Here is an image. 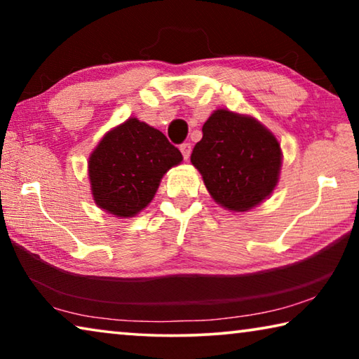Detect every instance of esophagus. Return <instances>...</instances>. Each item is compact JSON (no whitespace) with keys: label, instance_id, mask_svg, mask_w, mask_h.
I'll return each mask as SVG.
<instances>
[{"label":"esophagus","instance_id":"34e87169","mask_svg":"<svg viewBox=\"0 0 359 359\" xmlns=\"http://www.w3.org/2000/svg\"><path fill=\"white\" fill-rule=\"evenodd\" d=\"M180 151H182V155H184L185 160H188V158H190V154H191V144L190 142L182 144L180 145Z\"/></svg>","mask_w":359,"mask_h":359}]
</instances>
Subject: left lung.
Instances as JSON below:
<instances>
[{
    "instance_id": "8db88e82",
    "label": "left lung",
    "mask_w": 359,
    "mask_h": 359,
    "mask_svg": "<svg viewBox=\"0 0 359 359\" xmlns=\"http://www.w3.org/2000/svg\"><path fill=\"white\" fill-rule=\"evenodd\" d=\"M191 163L218 204L244 212L276 188L282 151L274 135L259 121L218 109L203 126Z\"/></svg>"
}]
</instances>
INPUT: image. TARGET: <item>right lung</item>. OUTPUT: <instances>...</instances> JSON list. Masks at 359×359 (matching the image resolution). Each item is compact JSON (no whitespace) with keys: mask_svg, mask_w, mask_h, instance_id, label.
Segmentation results:
<instances>
[{"mask_svg":"<svg viewBox=\"0 0 359 359\" xmlns=\"http://www.w3.org/2000/svg\"><path fill=\"white\" fill-rule=\"evenodd\" d=\"M180 161V150L161 131L128 118L109 131L90 156L95 203L112 215H136L155 196L163 174Z\"/></svg>","mask_w":359,"mask_h":359,"instance_id":"1","label":"right lung"}]
</instances>
